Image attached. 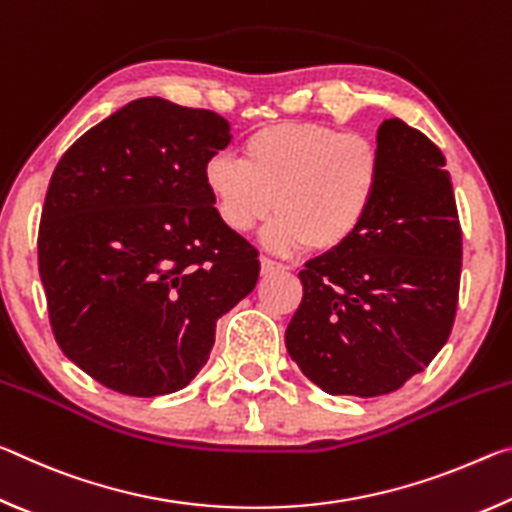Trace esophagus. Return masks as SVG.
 Segmentation results:
<instances>
[{
	"label": "esophagus",
	"instance_id": "esophagus-1",
	"mask_svg": "<svg viewBox=\"0 0 512 512\" xmlns=\"http://www.w3.org/2000/svg\"><path fill=\"white\" fill-rule=\"evenodd\" d=\"M259 264H262V275H273V273L287 271V266L280 264V262H273V259H268V257L259 259Z\"/></svg>",
	"mask_w": 512,
	"mask_h": 512
}]
</instances>
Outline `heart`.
Masks as SVG:
<instances>
[{
	"label": "heart",
	"instance_id": "b5f03b06",
	"mask_svg": "<svg viewBox=\"0 0 512 512\" xmlns=\"http://www.w3.org/2000/svg\"><path fill=\"white\" fill-rule=\"evenodd\" d=\"M381 149L368 135L343 133L316 121H284L248 137L246 160L214 153L205 187L216 214L244 235L271 216L266 248L291 255L329 253L348 244L375 205Z\"/></svg>",
	"mask_w": 512,
	"mask_h": 512
}]
</instances>
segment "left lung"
<instances>
[{
	"label": "left lung",
	"instance_id": "obj_1",
	"mask_svg": "<svg viewBox=\"0 0 512 512\" xmlns=\"http://www.w3.org/2000/svg\"><path fill=\"white\" fill-rule=\"evenodd\" d=\"M381 185L348 244L309 259L284 334L302 375L329 395L393 393L452 332L463 237L445 155L402 119L377 131Z\"/></svg>",
	"mask_w": 512,
	"mask_h": 512
}]
</instances>
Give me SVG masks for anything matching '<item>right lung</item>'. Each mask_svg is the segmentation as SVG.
I'll return each mask as SVG.
<instances>
[{
	"mask_svg": "<svg viewBox=\"0 0 512 512\" xmlns=\"http://www.w3.org/2000/svg\"><path fill=\"white\" fill-rule=\"evenodd\" d=\"M230 140L216 112L144 97L56 164L38 232L51 329L112 391L185 388L210 359L216 320L255 289L257 250L225 228L203 178Z\"/></svg>",
	"mask_w": 512,
	"mask_h": 512,
	"instance_id": "add662e5",
	"label": "right lung"
}]
</instances>
